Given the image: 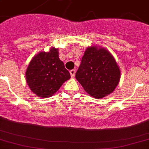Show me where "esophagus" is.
I'll list each match as a JSON object with an SVG mask.
<instances>
[{
	"label": "esophagus",
	"instance_id": "esophagus-1",
	"mask_svg": "<svg viewBox=\"0 0 149 149\" xmlns=\"http://www.w3.org/2000/svg\"><path fill=\"white\" fill-rule=\"evenodd\" d=\"M70 74H71V77H74L75 74H76V71L75 70H71L70 71Z\"/></svg>",
	"mask_w": 149,
	"mask_h": 149
}]
</instances>
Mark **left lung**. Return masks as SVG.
I'll list each match as a JSON object with an SVG mask.
<instances>
[{
	"mask_svg": "<svg viewBox=\"0 0 149 149\" xmlns=\"http://www.w3.org/2000/svg\"><path fill=\"white\" fill-rule=\"evenodd\" d=\"M121 72L114 56L99 46L85 51L76 78L91 97L100 99L108 95L120 83Z\"/></svg>",
	"mask_w": 149,
	"mask_h": 149,
	"instance_id": "obj_1",
	"label": "left lung"
}]
</instances>
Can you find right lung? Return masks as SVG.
Listing matches in <instances>:
<instances>
[{"label": "right lung", "instance_id": "1", "mask_svg": "<svg viewBox=\"0 0 149 149\" xmlns=\"http://www.w3.org/2000/svg\"><path fill=\"white\" fill-rule=\"evenodd\" d=\"M58 49L51 47L34 56L25 72L26 81L32 93L38 97L54 95L71 75L58 58Z\"/></svg>", "mask_w": 149, "mask_h": 149}]
</instances>
